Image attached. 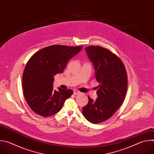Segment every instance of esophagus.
Instances as JSON below:
<instances>
[{
    "label": "esophagus",
    "mask_w": 154,
    "mask_h": 154,
    "mask_svg": "<svg viewBox=\"0 0 154 154\" xmlns=\"http://www.w3.org/2000/svg\"><path fill=\"white\" fill-rule=\"evenodd\" d=\"M74 94L75 95H77V94H80V92L79 91H77V90H75V91H74Z\"/></svg>",
    "instance_id": "34e87169"
}]
</instances>
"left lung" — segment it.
Wrapping results in <instances>:
<instances>
[{
    "label": "left lung",
    "mask_w": 154,
    "mask_h": 154,
    "mask_svg": "<svg viewBox=\"0 0 154 154\" xmlns=\"http://www.w3.org/2000/svg\"><path fill=\"white\" fill-rule=\"evenodd\" d=\"M94 66L96 80L100 84L97 98L90 96L88 103L83 107L84 117L91 123L99 124L110 118L119 109L127 90V75L122 60L109 50L99 46L85 48Z\"/></svg>",
    "instance_id": "8db88e82"
}]
</instances>
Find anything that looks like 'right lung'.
Masks as SVG:
<instances>
[{
	"label": "right lung",
	"instance_id": "1",
	"mask_svg": "<svg viewBox=\"0 0 154 154\" xmlns=\"http://www.w3.org/2000/svg\"><path fill=\"white\" fill-rule=\"evenodd\" d=\"M82 48L52 45L39 50L29 59L23 72V93L36 114L46 118L57 113L73 94L71 89L54 90V76L62 73L68 62Z\"/></svg>",
	"mask_w": 154,
	"mask_h": 154
}]
</instances>
